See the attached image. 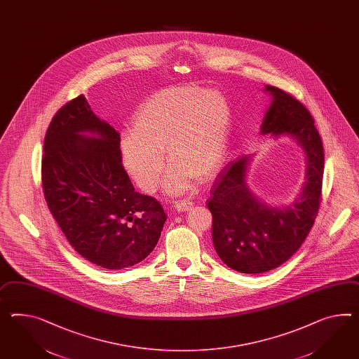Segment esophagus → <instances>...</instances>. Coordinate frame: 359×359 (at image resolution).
Segmentation results:
<instances>
[{
  "mask_svg": "<svg viewBox=\"0 0 359 359\" xmlns=\"http://www.w3.org/2000/svg\"><path fill=\"white\" fill-rule=\"evenodd\" d=\"M191 207H193V202L189 199H182L175 203V208L178 212L189 211Z\"/></svg>",
  "mask_w": 359,
  "mask_h": 359,
  "instance_id": "34e87169",
  "label": "esophagus"
}]
</instances>
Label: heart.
<instances>
[{"instance_id": "obj_1", "label": "heart", "mask_w": 359, "mask_h": 359, "mask_svg": "<svg viewBox=\"0 0 359 359\" xmlns=\"http://www.w3.org/2000/svg\"><path fill=\"white\" fill-rule=\"evenodd\" d=\"M231 111L217 91L195 86L166 88L137 108L133 130L121 135L122 163L139 187L152 193L164 172L165 149L172 164L169 193L186 191L194 177L211 180L220 170L229 143Z\"/></svg>"}]
</instances>
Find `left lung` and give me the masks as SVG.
I'll list each match as a JSON object with an SVG mask.
<instances>
[{
    "label": "left lung",
    "mask_w": 359,
    "mask_h": 359,
    "mask_svg": "<svg viewBox=\"0 0 359 359\" xmlns=\"http://www.w3.org/2000/svg\"><path fill=\"white\" fill-rule=\"evenodd\" d=\"M272 96L260 134L287 135L304 148L306 182L294 202L269 207L246 184L250 156L230 161L217 175L207 201L213 217L212 238L217 255L241 273H263L281 266L302 246L322 201L324 149L313 116L292 95L266 86Z\"/></svg>",
    "instance_id": "1"
}]
</instances>
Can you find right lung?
Instances as JSON below:
<instances>
[{"instance_id": "1", "label": "right lung", "mask_w": 359, "mask_h": 359, "mask_svg": "<svg viewBox=\"0 0 359 359\" xmlns=\"http://www.w3.org/2000/svg\"><path fill=\"white\" fill-rule=\"evenodd\" d=\"M121 158L120 133L95 116L83 95L65 104L46 130L48 208L74 250L107 269L146 259L166 220L155 198L135 191Z\"/></svg>"}]
</instances>
